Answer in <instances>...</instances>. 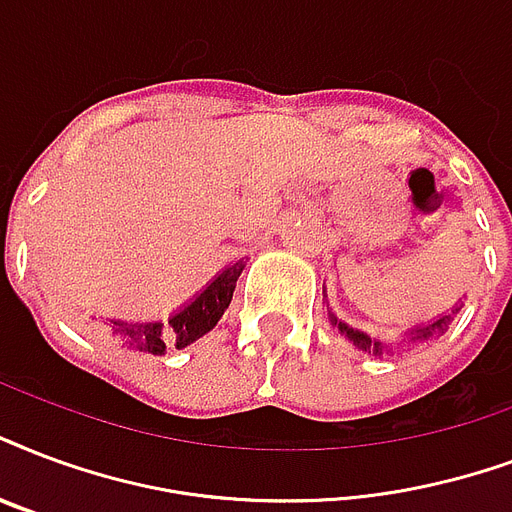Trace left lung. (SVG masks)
<instances>
[{
    "label": "left lung",
    "instance_id": "left-lung-1",
    "mask_svg": "<svg viewBox=\"0 0 512 512\" xmlns=\"http://www.w3.org/2000/svg\"><path fill=\"white\" fill-rule=\"evenodd\" d=\"M456 314H459V306L451 308V314H446V317L435 319L432 325H424V327H416V330H411V333H408V338H411V341H427V338H432V335H438V333H443V330H448V325H451V319H454ZM330 325L338 327V333L346 335V338H349V341L354 343L357 349L368 351V354L370 351H373V354H384L386 346L378 341V338H370L368 333L354 330V327H349L346 322H341V319L335 317V314H330Z\"/></svg>",
    "mask_w": 512,
    "mask_h": 512
}]
</instances>
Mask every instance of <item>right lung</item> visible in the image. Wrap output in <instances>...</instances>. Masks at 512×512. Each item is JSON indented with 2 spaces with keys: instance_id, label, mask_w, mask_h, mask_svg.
<instances>
[{
  "instance_id": "obj_1",
  "label": "right lung",
  "mask_w": 512,
  "mask_h": 512,
  "mask_svg": "<svg viewBox=\"0 0 512 512\" xmlns=\"http://www.w3.org/2000/svg\"><path fill=\"white\" fill-rule=\"evenodd\" d=\"M244 260L228 265L225 271L214 276L209 287L201 295H195L185 308H179L169 322H120V319H109V330L117 341L128 346V349L147 351V354H166L169 349H185L201 335L212 330L225 308L230 306L236 282H239L241 271H244Z\"/></svg>"
}]
</instances>
